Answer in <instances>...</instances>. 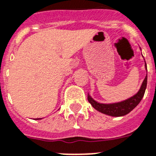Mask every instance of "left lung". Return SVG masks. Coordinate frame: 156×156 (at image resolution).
<instances>
[{
    "label": "left lung",
    "instance_id": "left-lung-1",
    "mask_svg": "<svg viewBox=\"0 0 156 156\" xmlns=\"http://www.w3.org/2000/svg\"><path fill=\"white\" fill-rule=\"evenodd\" d=\"M145 68L147 70V64H146V62H145ZM147 75H146L142 85H141L140 89L137 92V94H135L134 96L131 97L129 99L123 101H120V102L112 103V104H102V103H99L98 101H96L95 100H94L89 94L87 98H88L89 102L91 104V105L96 110L102 112L104 114L112 116H125V115L129 113L131 111L133 110V108H135L138 105L139 103L140 102L143 97L144 95L146 87H147Z\"/></svg>",
    "mask_w": 156,
    "mask_h": 156
}]
</instances>
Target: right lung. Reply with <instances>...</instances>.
<instances>
[{
    "label": "right lung",
    "instance_id": "1",
    "mask_svg": "<svg viewBox=\"0 0 156 156\" xmlns=\"http://www.w3.org/2000/svg\"><path fill=\"white\" fill-rule=\"evenodd\" d=\"M40 119H41V118H37V119H36V120H40Z\"/></svg>",
    "mask_w": 156,
    "mask_h": 156
}]
</instances>
